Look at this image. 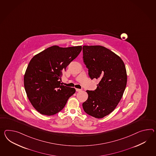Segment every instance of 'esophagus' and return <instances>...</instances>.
<instances>
[{
    "instance_id": "34e87169",
    "label": "esophagus",
    "mask_w": 156,
    "mask_h": 156,
    "mask_svg": "<svg viewBox=\"0 0 156 156\" xmlns=\"http://www.w3.org/2000/svg\"><path fill=\"white\" fill-rule=\"evenodd\" d=\"M76 91L77 92L81 91H82L81 89H79V88H76Z\"/></svg>"
}]
</instances>
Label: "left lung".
<instances>
[{
    "label": "left lung",
    "mask_w": 156,
    "mask_h": 156,
    "mask_svg": "<svg viewBox=\"0 0 156 156\" xmlns=\"http://www.w3.org/2000/svg\"><path fill=\"white\" fill-rule=\"evenodd\" d=\"M83 58L90 78L99 80L95 90L86 91L88 97L83 108L88 115L102 118L114 110L123 96L127 84L125 65L103 46H83Z\"/></svg>",
    "instance_id": "8db88e82"
}]
</instances>
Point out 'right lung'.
Returning <instances> with one entry per match:
<instances>
[{"instance_id":"1","label":"right lung","mask_w":156,"mask_h":156,"mask_svg":"<svg viewBox=\"0 0 156 156\" xmlns=\"http://www.w3.org/2000/svg\"><path fill=\"white\" fill-rule=\"evenodd\" d=\"M81 51V46H53L31 58L24 75V87L31 104L41 114L52 115L58 113L76 92L74 88L62 85L61 76Z\"/></svg>"}]
</instances>
